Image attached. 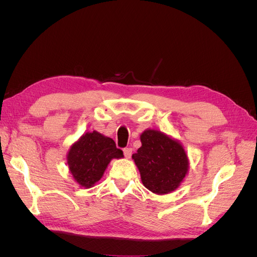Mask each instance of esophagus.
Returning a JSON list of instances; mask_svg holds the SVG:
<instances>
[{
	"mask_svg": "<svg viewBox=\"0 0 257 257\" xmlns=\"http://www.w3.org/2000/svg\"><path fill=\"white\" fill-rule=\"evenodd\" d=\"M123 153H124V157H125L126 159H130L131 155H132V149H131V148H124Z\"/></svg>",
	"mask_w": 257,
	"mask_h": 257,
	"instance_id": "esophagus-1",
	"label": "esophagus"
}]
</instances>
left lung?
<instances>
[{
    "label": "left lung",
    "instance_id": "8db88e82",
    "mask_svg": "<svg viewBox=\"0 0 257 257\" xmlns=\"http://www.w3.org/2000/svg\"><path fill=\"white\" fill-rule=\"evenodd\" d=\"M142 147L132 155L146 188L158 195L180 186L189 170V159L182 145L157 130L141 135Z\"/></svg>",
    "mask_w": 257,
    "mask_h": 257
}]
</instances>
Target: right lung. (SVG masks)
I'll list each match as a JSON object with an SVG mask.
<instances>
[{
	"mask_svg": "<svg viewBox=\"0 0 257 257\" xmlns=\"http://www.w3.org/2000/svg\"><path fill=\"white\" fill-rule=\"evenodd\" d=\"M121 158L123 152L111 138L93 131L72 145L67 153V165L74 180L81 188L89 189L103 177L112 159Z\"/></svg>",
	"mask_w": 257,
	"mask_h": 257,
	"instance_id": "obj_1",
	"label": "right lung"
}]
</instances>
